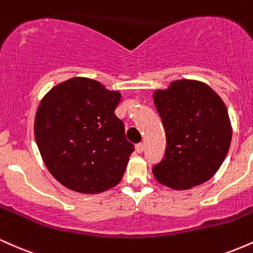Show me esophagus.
<instances>
[{
  "instance_id": "34e87169",
  "label": "esophagus",
  "mask_w": 253,
  "mask_h": 253,
  "mask_svg": "<svg viewBox=\"0 0 253 253\" xmlns=\"http://www.w3.org/2000/svg\"><path fill=\"white\" fill-rule=\"evenodd\" d=\"M135 151L138 153H141L144 151V144L143 143H139V144H136L135 145Z\"/></svg>"
}]
</instances>
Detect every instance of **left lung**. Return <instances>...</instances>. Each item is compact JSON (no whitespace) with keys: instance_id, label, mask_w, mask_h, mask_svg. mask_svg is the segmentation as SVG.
<instances>
[{"instance_id":"left-lung-1","label":"left lung","mask_w":253,"mask_h":253,"mask_svg":"<svg viewBox=\"0 0 253 253\" xmlns=\"http://www.w3.org/2000/svg\"><path fill=\"white\" fill-rule=\"evenodd\" d=\"M167 134L164 158L153 165L156 179L184 190L211 178L232 139L228 112L219 95L199 81L181 80L153 94Z\"/></svg>"}]
</instances>
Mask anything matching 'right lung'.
Masks as SVG:
<instances>
[{
  "label": "right lung",
  "instance_id": "obj_1",
  "mask_svg": "<svg viewBox=\"0 0 253 253\" xmlns=\"http://www.w3.org/2000/svg\"><path fill=\"white\" fill-rule=\"evenodd\" d=\"M119 91L75 77L46 94L37 110L34 135L51 175L69 189L97 194L123 178L134 145L114 110Z\"/></svg>",
  "mask_w": 253,
  "mask_h": 253
}]
</instances>
